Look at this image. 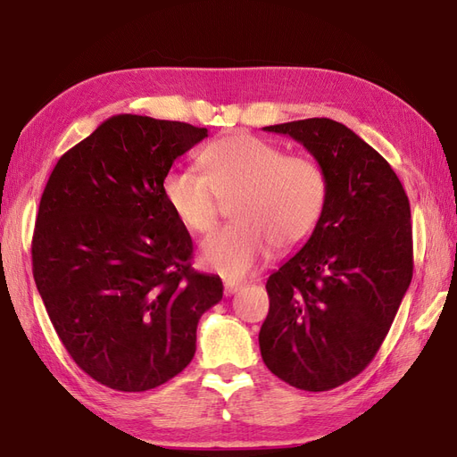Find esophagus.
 I'll return each mask as SVG.
<instances>
[{
	"label": "esophagus",
	"mask_w": 457,
	"mask_h": 457,
	"mask_svg": "<svg viewBox=\"0 0 457 457\" xmlns=\"http://www.w3.org/2000/svg\"><path fill=\"white\" fill-rule=\"evenodd\" d=\"M242 286H244V284H242V282H238V280H230V278H227V280H225V294H227V295H234V294L238 292V289H240Z\"/></svg>",
	"instance_id": "1"
}]
</instances>
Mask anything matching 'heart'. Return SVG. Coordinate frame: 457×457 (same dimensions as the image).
<instances>
[{
    "mask_svg": "<svg viewBox=\"0 0 457 457\" xmlns=\"http://www.w3.org/2000/svg\"><path fill=\"white\" fill-rule=\"evenodd\" d=\"M205 173L171 170L163 196L185 228L210 232L223 202H237V225L217 230L200 247L207 269L230 280L257 270L272 245L287 253L305 245L324 217L328 175L312 156L286 150L250 133H234L202 150Z\"/></svg>",
    "mask_w": 457,
    "mask_h": 457,
    "instance_id": "1",
    "label": "heart"
}]
</instances>
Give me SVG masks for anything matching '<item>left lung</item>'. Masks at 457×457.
Here are the masks:
<instances>
[{"label":"left lung","mask_w":457,"mask_h":457,"mask_svg":"<svg viewBox=\"0 0 457 457\" xmlns=\"http://www.w3.org/2000/svg\"><path fill=\"white\" fill-rule=\"evenodd\" d=\"M262 129L289 135L322 165L328 205L312 238L269 276L261 356L292 386L329 391L373 361L411 282L410 202L389 162L339 121Z\"/></svg>","instance_id":"obj_1"}]
</instances>
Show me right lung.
I'll list each match as a JSON object with an SVG mask.
<instances>
[{
	"mask_svg": "<svg viewBox=\"0 0 457 457\" xmlns=\"http://www.w3.org/2000/svg\"><path fill=\"white\" fill-rule=\"evenodd\" d=\"M207 137L183 121L118 114L54 165L32 238L37 292L72 361L110 389L181 373L200 316L223 299L192 269V238L163 196L173 162Z\"/></svg>",
	"mask_w": 457,
	"mask_h": 457,
	"instance_id": "right-lung-1",
	"label": "right lung"
}]
</instances>
